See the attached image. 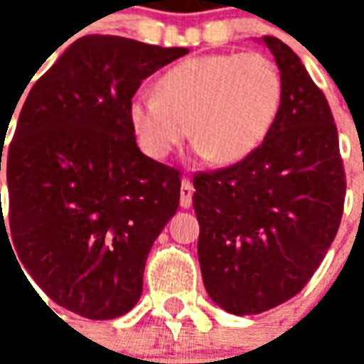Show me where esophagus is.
Wrapping results in <instances>:
<instances>
[{"label": "esophagus", "instance_id": "obj_1", "mask_svg": "<svg viewBox=\"0 0 364 364\" xmlns=\"http://www.w3.org/2000/svg\"><path fill=\"white\" fill-rule=\"evenodd\" d=\"M193 193H195V189H193V183L189 181V179H183L181 183V206L183 208H189L191 205H193Z\"/></svg>", "mask_w": 364, "mask_h": 364}]
</instances>
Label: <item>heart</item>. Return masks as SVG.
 <instances>
[{
    "mask_svg": "<svg viewBox=\"0 0 364 364\" xmlns=\"http://www.w3.org/2000/svg\"><path fill=\"white\" fill-rule=\"evenodd\" d=\"M282 93L281 70L265 54H205L167 70L158 95L132 97L128 120L138 146L151 159H166L193 128L198 156L232 166L267 140Z\"/></svg>",
    "mask_w": 364,
    "mask_h": 364,
    "instance_id": "b5f03b06",
    "label": "heart"
}]
</instances>
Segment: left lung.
I'll return each instance as SVG.
<instances>
[{"instance_id":"left-lung-1","label":"left lung","mask_w":364,"mask_h":364,"mask_svg":"<svg viewBox=\"0 0 364 364\" xmlns=\"http://www.w3.org/2000/svg\"><path fill=\"white\" fill-rule=\"evenodd\" d=\"M263 43L284 87L271 134L250 158L193 175L203 281L236 316L271 310L304 289L339 230L347 187L328 99L287 44Z\"/></svg>"}]
</instances>
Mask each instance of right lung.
<instances>
[{
	"label": "right lung",
	"instance_id": "add662e5",
	"mask_svg": "<svg viewBox=\"0 0 364 364\" xmlns=\"http://www.w3.org/2000/svg\"><path fill=\"white\" fill-rule=\"evenodd\" d=\"M187 52L82 36L23 103L4 158L9 208L0 205V232L9 224L7 240L36 284L83 318L134 308L148 253L177 213L181 173L140 151L128 103L148 75ZM1 156L4 148L0 171Z\"/></svg>",
	"mask_w": 364,
	"mask_h": 364
}]
</instances>
